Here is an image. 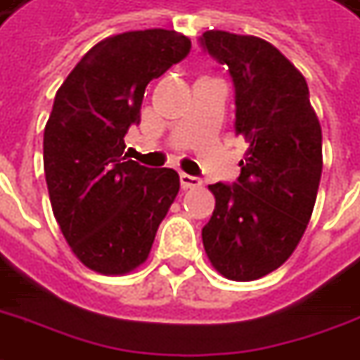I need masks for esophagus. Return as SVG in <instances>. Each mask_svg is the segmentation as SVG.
I'll return each mask as SVG.
<instances>
[{
  "label": "esophagus",
  "instance_id": "obj_1",
  "mask_svg": "<svg viewBox=\"0 0 360 360\" xmlns=\"http://www.w3.org/2000/svg\"><path fill=\"white\" fill-rule=\"evenodd\" d=\"M179 179H181V187L183 188H195L202 185V181L198 179V177H193V175H187V173H181Z\"/></svg>",
  "mask_w": 360,
  "mask_h": 360
}]
</instances>
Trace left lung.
I'll list each match as a JSON object with an SVG mask.
<instances>
[{"instance_id":"1","label":"left lung","mask_w":360,"mask_h":360,"mask_svg":"<svg viewBox=\"0 0 360 360\" xmlns=\"http://www.w3.org/2000/svg\"><path fill=\"white\" fill-rule=\"evenodd\" d=\"M202 49L228 66L236 134L250 144L238 183L208 185L214 212L202 228L212 267L255 281L292 255L306 232L321 177V127L304 75L257 37L206 31Z\"/></svg>"}]
</instances>
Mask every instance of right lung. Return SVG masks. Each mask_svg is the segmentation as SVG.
<instances>
[{
	"label": "right lung",
	"mask_w": 360,
	"mask_h": 360,
	"mask_svg": "<svg viewBox=\"0 0 360 360\" xmlns=\"http://www.w3.org/2000/svg\"><path fill=\"white\" fill-rule=\"evenodd\" d=\"M188 50L187 37L165 29L115 34L77 62L54 97L42 144L50 205L75 257L97 273L140 267L179 193L177 172L122 154L146 85Z\"/></svg>",
	"instance_id": "obj_1"
}]
</instances>
